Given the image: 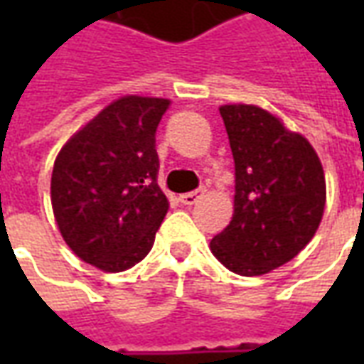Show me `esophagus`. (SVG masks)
Segmentation results:
<instances>
[{
  "label": "esophagus",
  "instance_id": "esophagus-1",
  "mask_svg": "<svg viewBox=\"0 0 364 364\" xmlns=\"http://www.w3.org/2000/svg\"><path fill=\"white\" fill-rule=\"evenodd\" d=\"M200 197H203V191H191V193L179 195V203H183V205H195Z\"/></svg>",
  "mask_w": 364,
  "mask_h": 364
}]
</instances>
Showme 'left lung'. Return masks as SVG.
<instances>
[{
	"label": "left lung",
	"instance_id": "8db88e82",
	"mask_svg": "<svg viewBox=\"0 0 364 364\" xmlns=\"http://www.w3.org/2000/svg\"><path fill=\"white\" fill-rule=\"evenodd\" d=\"M236 166L232 220L210 252L232 273L257 277L310 244L326 208V175L304 136L257 105H222Z\"/></svg>",
	"mask_w": 364,
	"mask_h": 364
}]
</instances>
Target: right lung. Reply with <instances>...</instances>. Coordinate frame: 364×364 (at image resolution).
Masks as SVG:
<instances>
[{
    "instance_id": "add662e5",
    "label": "right lung",
    "mask_w": 364,
    "mask_h": 364,
    "mask_svg": "<svg viewBox=\"0 0 364 364\" xmlns=\"http://www.w3.org/2000/svg\"><path fill=\"white\" fill-rule=\"evenodd\" d=\"M171 101L124 95L68 138L50 179L54 220L68 247L105 273L150 253L169 200L158 185L156 128Z\"/></svg>"
}]
</instances>
